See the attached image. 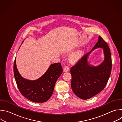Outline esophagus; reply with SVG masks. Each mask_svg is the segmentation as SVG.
Listing matches in <instances>:
<instances>
[{
  "instance_id": "obj_1",
  "label": "esophagus",
  "mask_w": 122,
  "mask_h": 122,
  "mask_svg": "<svg viewBox=\"0 0 122 122\" xmlns=\"http://www.w3.org/2000/svg\"><path fill=\"white\" fill-rule=\"evenodd\" d=\"M63 70H64V71L65 72H67V71H68L69 70V66H66L64 67Z\"/></svg>"
}]
</instances>
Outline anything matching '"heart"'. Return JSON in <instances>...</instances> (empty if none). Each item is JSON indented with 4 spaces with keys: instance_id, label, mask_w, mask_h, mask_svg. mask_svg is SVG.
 Returning <instances> with one entry per match:
<instances>
[{
    "instance_id": "obj_1",
    "label": "heart",
    "mask_w": 122,
    "mask_h": 122,
    "mask_svg": "<svg viewBox=\"0 0 122 122\" xmlns=\"http://www.w3.org/2000/svg\"><path fill=\"white\" fill-rule=\"evenodd\" d=\"M81 51H77L75 53L72 54L71 56V60L72 62H75L81 56Z\"/></svg>"
}]
</instances>
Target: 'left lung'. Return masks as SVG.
<instances>
[{"label": "left lung", "mask_w": 122, "mask_h": 122, "mask_svg": "<svg viewBox=\"0 0 122 122\" xmlns=\"http://www.w3.org/2000/svg\"><path fill=\"white\" fill-rule=\"evenodd\" d=\"M97 47L103 48L105 58L97 67L88 63L87 57L92 51ZM112 67V56L107 43L100 36L92 50L84 55L71 67V88L74 94L83 99H89L103 90L110 77Z\"/></svg>", "instance_id": "8db88e82"}]
</instances>
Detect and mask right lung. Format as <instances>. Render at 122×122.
<instances>
[{
	"label": "right lung",
	"instance_id": "obj_1",
	"mask_svg": "<svg viewBox=\"0 0 122 122\" xmlns=\"http://www.w3.org/2000/svg\"><path fill=\"white\" fill-rule=\"evenodd\" d=\"M13 72L15 81L21 94L34 102L47 101L53 93L56 82L63 72L60 63L50 65L47 71L37 80L30 81L23 78L19 74L14 61Z\"/></svg>",
	"mask_w": 122,
	"mask_h": 122
}]
</instances>
